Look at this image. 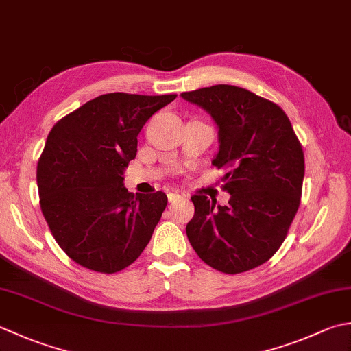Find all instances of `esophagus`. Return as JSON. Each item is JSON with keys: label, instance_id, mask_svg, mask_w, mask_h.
Wrapping results in <instances>:
<instances>
[{"label": "esophagus", "instance_id": "34e87169", "mask_svg": "<svg viewBox=\"0 0 351 351\" xmlns=\"http://www.w3.org/2000/svg\"><path fill=\"white\" fill-rule=\"evenodd\" d=\"M167 197H169V201H170V202H175V201H178V199H181V197H182V195H181V193H178V191H169V193H167Z\"/></svg>", "mask_w": 351, "mask_h": 351}]
</instances>
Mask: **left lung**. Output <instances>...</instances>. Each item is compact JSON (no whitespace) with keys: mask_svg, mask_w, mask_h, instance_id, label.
I'll return each mask as SVG.
<instances>
[{"mask_svg":"<svg viewBox=\"0 0 351 351\" xmlns=\"http://www.w3.org/2000/svg\"><path fill=\"white\" fill-rule=\"evenodd\" d=\"M219 126L213 166L226 169L228 205L193 195L187 237L202 262L223 274H240L267 262L285 242L297 215L304 152L277 103L245 88L215 85L182 93Z\"/></svg>","mask_w":351,"mask_h":351,"instance_id":"left-lung-1","label":"left lung"}]
</instances>
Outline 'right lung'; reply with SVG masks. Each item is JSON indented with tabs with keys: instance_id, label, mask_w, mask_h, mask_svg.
Segmentation results:
<instances>
[{
	"instance_id": "1",
	"label": "right lung",
	"mask_w": 351,
	"mask_h": 351,
	"mask_svg": "<svg viewBox=\"0 0 351 351\" xmlns=\"http://www.w3.org/2000/svg\"><path fill=\"white\" fill-rule=\"evenodd\" d=\"M176 94H103L60 119L47 136L36 170L39 204L68 257L101 274L132 265L166 210L162 191L129 193L123 170L136 136Z\"/></svg>"
}]
</instances>
